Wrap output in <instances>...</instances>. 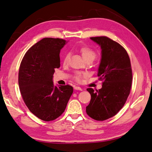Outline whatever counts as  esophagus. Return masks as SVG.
<instances>
[{
	"label": "esophagus",
	"instance_id": "34e87169",
	"mask_svg": "<svg viewBox=\"0 0 152 152\" xmlns=\"http://www.w3.org/2000/svg\"><path fill=\"white\" fill-rule=\"evenodd\" d=\"M74 89L75 90H79V91H82V89L78 86H74Z\"/></svg>",
	"mask_w": 152,
	"mask_h": 152
}]
</instances>
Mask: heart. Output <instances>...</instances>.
I'll list each match as a JSON object with an SVG mask.
<instances>
[{
	"label": "heart",
	"mask_w": 152,
	"mask_h": 152,
	"mask_svg": "<svg viewBox=\"0 0 152 152\" xmlns=\"http://www.w3.org/2000/svg\"><path fill=\"white\" fill-rule=\"evenodd\" d=\"M80 52L82 54L83 59L84 60L90 59V58L94 59V58L96 56V53L95 51H93L92 49H91L90 48L87 47V46H83L80 48ZM69 55L66 54L65 57H64V63H66L68 62V61H69ZM83 76V74L82 73H76L75 74V76H74V78L76 79V81L80 82V81H81Z\"/></svg>",
	"instance_id": "b5f03b06"
}]
</instances>
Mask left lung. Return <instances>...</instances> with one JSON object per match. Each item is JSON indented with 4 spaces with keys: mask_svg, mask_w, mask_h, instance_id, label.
I'll return each instance as SVG.
<instances>
[{
    "mask_svg": "<svg viewBox=\"0 0 152 152\" xmlns=\"http://www.w3.org/2000/svg\"><path fill=\"white\" fill-rule=\"evenodd\" d=\"M90 39L101 49L97 76L102 86L96 91L87 89L91 98L86 112L93 119L104 121L120 110L129 95L133 79L131 61L124 48L110 38L98 37Z\"/></svg>",
    "mask_w": 152,
    "mask_h": 152,
    "instance_id": "obj_1",
    "label": "left lung"
}]
</instances>
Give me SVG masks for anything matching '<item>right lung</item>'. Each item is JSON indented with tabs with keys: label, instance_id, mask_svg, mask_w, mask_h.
I'll list each match as a JSON object with an SVG mask.
<instances>
[{
	"label": "right lung",
	"instance_id": "add662e5",
	"mask_svg": "<svg viewBox=\"0 0 152 152\" xmlns=\"http://www.w3.org/2000/svg\"><path fill=\"white\" fill-rule=\"evenodd\" d=\"M66 43L59 38H43L27 51L19 67L23 99L28 110L43 121L59 117L73 93L72 86H57L53 82L55 69L60 67L61 50Z\"/></svg>",
	"mask_w": 152,
	"mask_h": 152
}]
</instances>
